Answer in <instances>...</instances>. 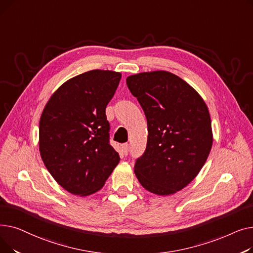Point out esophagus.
Listing matches in <instances>:
<instances>
[{"label":"esophagus","mask_w":253,"mask_h":253,"mask_svg":"<svg viewBox=\"0 0 253 253\" xmlns=\"http://www.w3.org/2000/svg\"><path fill=\"white\" fill-rule=\"evenodd\" d=\"M122 152L124 155H128V152H129V144L128 143H124L122 145Z\"/></svg>","instance_id":"34e87169"}]
</instances>
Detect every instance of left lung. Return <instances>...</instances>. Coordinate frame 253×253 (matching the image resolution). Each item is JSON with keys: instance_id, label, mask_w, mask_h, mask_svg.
<instances>
[{"instance_id": "1", "label": "left lung", "mask_w": 253, "mask_h": 253, "mask_svg": "<svg viewBox=\"0 0 253 253\" xmlns=\"http://www.w3.org/2000/svg\"><path fill=\"white\" fill-rule=\"evenodd\" d=\"M126 83L148 121L147 148L135 162V175L151 193L174 194L198 175L209 156L213 137L207 105L169 72L132 75Z\"/></svg>"}]
</instances>
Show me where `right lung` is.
I'll use <instances>...</instances> for the list:
<instances>
[{
  "label": "right lung",
  "mask_w": 253,
  "mask_h": 253,
  "mask_svg": "<svg viewBox=\"0 0 253 253\" xmlns=\"http://www.w3.org/2000/svg\"><path fill=\"white\" fill-rule=\"evenodd\" d=\"M122 75L93 70L63 83L45 105L39 125L42 160L68 192L99 191L120 161L110 144L105 108Z\"/></svg>",
  "instance_id": "obj_1"
}]
</instances>
